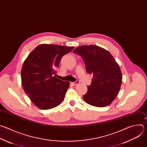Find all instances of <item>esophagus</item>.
Here are the masks:
<instances>
[{"instance_id":"1","label":"esophagus","mask_w":147,"mask_h":147,"mask_svg":"<svg viewBox=\"0 0 147 147\" xmlns=\"http://www.w3.org/2000/svg\"><path fill=\"white\" fill-rule=\"evenodd\" d=\"M79 83H80V82L79 80H76L75 82H71V84L73 85V86H76V85L78 84Z\"/></svg>"}]
</instances>
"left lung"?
Returning <instances> with one entry per match:
<instances>
[{
  "label": "left lung",
  "instance_id": "obj_1",
  "mask_svg": "<svg viewBox=\"0 0 147 147\" xmlns=\"http://www.w3.org/2000/svg\"><path fill=\"white\" fill-rule=\"evenodd\" d=\"M83 58L86 71L93 74L84 100L91 105L104 107L115 100L120 90L122 76L120 67L105 49L96 45L82 46L73 51Z\"/></svg>",
  "mask_w": 147,
  "mask_h": 147
}]
</instances>
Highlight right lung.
<instances>
[{"label": "right lung", "mask_w": 147, "mask_h": 147, "mask_svg": "<svg viewBox=\"0 0 147 147\" xmlns=\"http://www.w3.org/2000/svg\"><path fill=\"white\" fill-rule=\"evenodd\" d=\"M74 49L42 44L25 60L21 73L22 84L25 93L37 107L51 109L64 100L70 83L57 78L54 75L63 56Z\"/></svg>", "instance_id": "add662e5"}]
</instances>
